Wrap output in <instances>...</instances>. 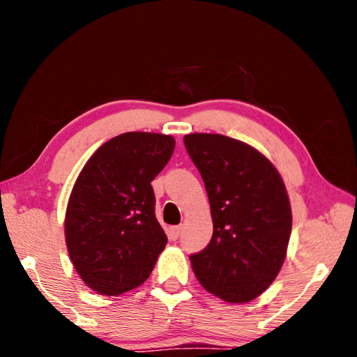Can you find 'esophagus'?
Segmentation results:
<instances>
[{
  "instance_id": "34e87169",
  "label": "esophagus",
  "mask_w": 357,
  "mask_h": 357,
  "mask_svg": "<svg viewBox=\"0 0 357 357\" xmlns=\"http://www.w3.org/2000/svg\"><path fill=\"white\" fill-rule=\"evenodd\" d=\"M179 234H181V227H172L168 229V238L172 241H176L179 238Z\"/></svg>"
}]
</instances>
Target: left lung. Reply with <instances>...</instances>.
I'll return each instance as SVG.
<instances>
[{
	"label": "left lung",
	"instance_id": "obj_1",
	"mask_svg": "<svg viewBox=\"0 0 357 357\" xmlns=\"http://www.w3.org/2000/svg\"><path fill=\"white\" fill-rule=\"evenodd\" d=\"M206 187L213 238L190 263L217 298L243 304L258 298L285 261L291 208L275 167L257 151L219 134L184 137Z\"/></svg>",
	"mask_w": 357,
	"mask_h": 357
}]
</instances>
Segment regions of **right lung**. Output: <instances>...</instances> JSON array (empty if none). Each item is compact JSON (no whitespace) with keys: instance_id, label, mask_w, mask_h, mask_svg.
I'll return each instance as SVG.
<instances>
[{"instance_id":"obj_1","label":"right lung","mask_w":357,"mask_h":357,"mask_svg":"<svg viewBox=\"0 0 357 357\" xmlns=\"http://www.w3.org/2000/svg\"><path fill=\"white\" fill-rule=\"evenodd\" d=\"M174 151V138L128 132L96 151L78 174L66 209V244L78 275L105 296L140 287L165 249L151 181Z\"/></svg>"}]
</instances>
